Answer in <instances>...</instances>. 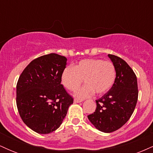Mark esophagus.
<instances>
[{"mask_svg":"<svg viewBox=\"0 0 153 153\" xmlns=\"http://www.w3.org/2000/svg\"><path fill=\"white\" fill-rule=\"evenodd\" d=\"M81 101H82V100H79L78 99H74V102L75 103H80V102H81Z\"/></svg>","mask_w":153,"mask_h":153,"instance_id":"34e87169","label":"esophagus"}]
</instances>
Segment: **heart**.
<instances>
[{
  "label": "heart",
  "mask_w": 153,
  "mask_h": 153,
  "mask_svg": "<svg viewBox=\"0 0 153 153\" xmlns=\"http://www.w3.org/2000/svg\"><path fill=\"white\" fill-rule=\"evenodd\" d=\"M116 68L110 61L101 59H85L73 67L66 68L62 74V83L67 89L75 91L84 79L85 85L77 92L80 98L94 94H103L113 86L115 82Z\"/></svg>",
  "instance_id": "1"
}]
</instances>
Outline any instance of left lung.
<instances>
[{
    "label": "left lung",
    "mask_w": 153,
    "mask_h": 153,
    "mask_svg": "<svg viewBox=\"0 0 153 153\" xmlns=\"http://www.w3.org/2000/svg\"><path fill=\"white\" fill-rule=\"evenodd\" d=\"M108 56L116 68L115 82L106 94L96 100V110L88 116L96 129L106 133L117 130L127 123L138 99L137 80L133 70L119 57Z\"/></svg>",
    "instance_id": "1"
}]
</instances>
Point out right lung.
Segmentation results:
<instances>
[{
    "mask_svg": "<svg viewBox=\"0 0 153 153\" xmlns=\"http://www.w3.org/2000/svg\"><path fill=\"white\" fill-rule=\"evenodd\" d=\"M67 58L51 53L26 67L16 85V105L24 124L39 134H49L62 124L73 99L61 84Z\"/></svg>",
    "mask_w": 153,
    "mask_h": 153,
    "instance_id": "1",
    "label": "right lung"
}]
</instances>
